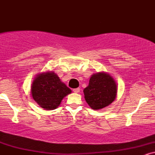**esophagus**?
I'll return each mask as SVG.
<instances>
[{"label":"esophagus","instance_id":"34e87169","mask_svg":"<svg viewBox=\"0 0 155 155\" xmlns=\"http://www.w3.org/2000/svg\"><path fill=\"white\" fill-rule=\"evenodd\" d=\"M73 91H74V92H76V93H78V92H80V89L79 88H75L73 90Z\"/></svg>","mask_w":155,"mask_h":155}]
</instances>
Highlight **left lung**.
<instances>
[{
	"label": "left lung",
	"mask_w": 155,
	"mask_h": 155,
	"mask_svg": "<svg viewBox=\"0 0 155 155\" xmlns=\"http://www.w3.org/2000/svg\"><path fill=\"white\" fill-rule=\"evenodd\" d=\"M85 101L92 109H101L111 104L116 98L117 88L109 74L97 73L90 77L89 85L84 90Z\"/></svg>",
	"instance_id": "left-lung-1"
}]
</instances>
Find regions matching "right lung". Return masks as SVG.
Masks as SVG:
<instances>
[{
  "label": "right lung",
  "instance_id": "1",
  "mask_svg": "<svg viewBox=\"0 0 155 155\" xmlns=\"http://www.w3.org/2000/svg\"><path fill=\"white\" fill-rule=\"evenodd\" d=\"M32 96L41 107L47 110L55 109L65 96L71 92L54 72L37 76L31 89Z\"/></svg>",
  "mask_w": 155,
  "mask_h": 155
}]
</instances>
